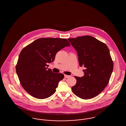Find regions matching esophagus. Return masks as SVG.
<instances>
[{
  "instance_id": "34e87169",
  "label": "esophagus",
  "mask_w": 126,
  "mask_h": 126,
  "mask_svg": "<svg viewBox=\"0 0 126 126\" xmlns=\"http://www.w3.org/2000/svg\"><path fill=\"white\" fill-rule=\"evenodd\" d=\"M64 77H65V78H68L70 77V76L66 75H64Z\"/></svg>"
}]
</instances>
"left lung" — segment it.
I'll use <instances>...</instances> for the list:
<instances>
[{"label":"left lung","mask_w":126,"mask_h":126,"mask_svg":"<svg viewBox=\"0 0 126 126\" xmlns=\"http://www.w3.org/2000/svg\"><path fill=\"white\" fill-rule=\"evenodd\" d=\"M77 50L79 66H83L84 76L75 77L77 84L72 92L83 99L98 95L107 85L113 64L107 45L94 37L85 35L67 39Z\"/></svg>","instance_id":"obj_1"}]
</instances>
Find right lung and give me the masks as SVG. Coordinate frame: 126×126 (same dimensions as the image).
<instances>
[{"instance_id":"obj_1","label":"right lung","mask_w":126,"mask_h":126,"mask_svg":"<svg viewBox=\"0 0 126 126\" xmlns=\"http://www.w3.org/2000/svg\"><path fill=\"white\" fill-rule=\"evenodd\" d=\"M66 39L40 38L24 47L21 51L16 72L22 87L36 98L43 99L55 93L63 74L56 73L48 68L56 53L70 46Z\"/></svg>"}]
</instances>
